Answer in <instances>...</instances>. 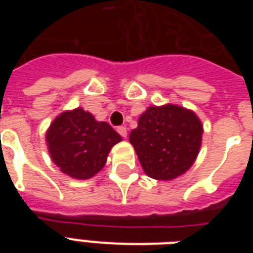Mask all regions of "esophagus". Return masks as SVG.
<instances>
[{
    "mask_svg": "<svg viewBox=\"0 0 253 253\" xmlns=\"http://www.w3.org/2000/svg\"><path fill=\"white\" fill-rule=\"evenodd\" d=\"M117 131H118L119 135H121V136H123V138H126L127 136V128L125 126L118 127V128H117Z\"/></svg>",
    "mask_w": 253,
    "mask_h": 253,
    "instance_id": "1",
    "label": "esophagus"
}]
</instances>
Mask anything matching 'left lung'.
I'll return each mask as SVG.
<instances>
[{
	"instance_id": "8db88e82",
	"label": "left lung",
	"mask_w": 253,
	"mask_h": 253,
	"mask_svg": "<svg viewBox=\"0 0 253 253\" xmlns=\"http://www.w3.org/2000/svg\"><path fill=\"white\" fill-rule=\"evenodd\" d=\"M202 134L204 126L194 111L167 103L147 107L128 139L147 176L170 181L194 164Z\"/></svg>"
}]
</instances>
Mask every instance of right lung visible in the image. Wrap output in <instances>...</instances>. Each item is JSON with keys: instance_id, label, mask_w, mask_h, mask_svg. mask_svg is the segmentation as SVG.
I'll return each mask as SVG.
<instances>
[{"instance_id": "obj_1", "label": "right lung", "mask_w": 253, "mask_h": 253, "mask_svg": "<svg viewBox=\"0 0 253 253\" xmlns=\"http://www.w3.org/2000/svg\"><path fill=\"white\" fill-rule=\"evenodd\" d=\"M122 136L107 122H99L83 107L63 111L49 125L45 143L63 173L87 180L105 167L107 155Z\"/></svg>"}]
</instances>
